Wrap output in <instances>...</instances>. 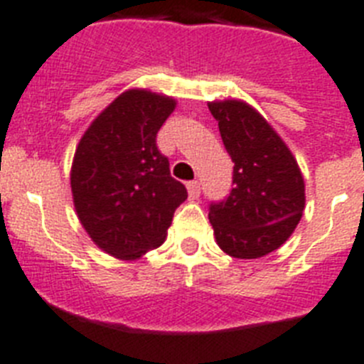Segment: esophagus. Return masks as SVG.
I'll use <instances>...</instances> for the list:
<instances>
[{"mask_svg": "<svg viewBox=\"0 0 364 364\" xmlns=\"http://www.w3.org/2000/svg\"><path fill=\"white\" fill-rule=\"evenodd\" d=\"M187 188H188V198H191V200H198V198H200V194H201L200 183L198 181L187 183Z\"/></svg>", "mask_w": 364, "mask_h": 364, "instance_id": "1", "label": "esophagus"}]
</instances>
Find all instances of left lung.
<instances>
[{"mask_svg": "<svg viewBox=\"0 0 364 364\" xmlns=\"http://www.w3.org/2000/svg\"><path fill=\"white\" fill-rule=\"evenodd\" d=\"M233 166V188L209 205L216 242L228 255L257 259L285 242L305 207L291 149L261 114L237 100L209 103Z\"/></svg>", "mask_w": 364, "mask_h": 364, "instance_id": "left-lung-1", "label": "left lung"}]
</instances>
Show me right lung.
I'll return each instance as SVG.
<instances>
[{"label": "right lung", "instance_id": "obj_1", "mask_svg": "<svg viewBox=\"0 0 364 364\" xmlns=\"http://www.w3.org/2000/svg\"><path fill=\"white\" fill-rule=\"evenodd\" d=\"M176 102L148 90L118 96L79 142L72 194L90 239L112 257L136 259L166 239L187 188L170 176L157 133Z\"/></svg>", "mask_w": 364, "mask_h": 364}]
</instances>
